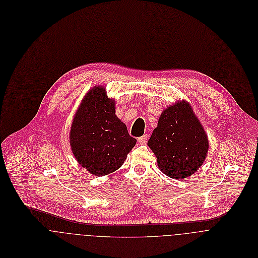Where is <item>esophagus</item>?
Segmentation results:
<instances>
[{"label":"esophagus","mask_w":258,"mask_h":258,"mask_svg":"<svg viewBox=\"0 0 258 258\" xmlns=\"http://www.w3.org/2000/svg\"><path fill=\"white\" fill-rule=\"evenodd\" d=\"M148 140V135L147 134H145V135H143L142 137H139L138 138V142L140 143V144H146V142H147Z\"/></svg>","instance_id":"obj_1"}]
</instances>
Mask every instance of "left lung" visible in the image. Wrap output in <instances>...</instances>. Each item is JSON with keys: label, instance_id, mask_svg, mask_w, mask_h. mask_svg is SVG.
Here are the masks:
<instances>
[{"label": "left lung", "instance_id": "obj_1", "mask_svg": "<svg viewBox=\"0 0 258 258\" xmlns=\"http://www.w3.org/2000/svg\"><path fill=\"white\" fill-rule=\"evenodd\" d=\"M148 146L157 157L161 171L170 178H188L205 162L208 136L186 101L162 112Z\"/></svg>", "mask_w": 258, "mask_h": 258}]
</instances>
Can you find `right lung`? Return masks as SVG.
I'll use <instances>...</instances> for the list:
<instances>
[{"mask_svg":"<svg viewBox=\"0 0 258 258\" xmlns=\"http://www.w3.org/2000/svg\"><path fill=\"white\" fill-rule=\"evenodd\" d=\"M70 138L75 159L97 177L119 169L137 141L115 115V102L102 86L93 87L83 98Z\"/></svg>","mask_w":258,"mask_h":258,"instance_id":"obj_1","label":"right lung"}]
</instances>
